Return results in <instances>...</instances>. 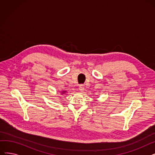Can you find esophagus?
Returning a JSON list of instances; mask_svg holds the SVG:
<instances>
[{
    "label": "esophagus",
    "mask_w": 155,
    "mask_h": 155,
    "mask_svg": "<svg viewBox=\"0 0 155 155\" xmlns=\"http://www.w3.org/2000/svg\"><path fill=\"white\" fill-rule=\"evenodd\" d=\"M84 90V85H79V91L80 92H82Z\"/></svg>",
    "instance_id": "1"
}]
</instances>
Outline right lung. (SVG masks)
<instances>
[{"label": "right lung", "instance_id": "1", "mask_svg": "<svg viewBox=\"0 0 155 155\" xmlns=\"http://www.w3.org/2000/svg\"><path fill=\"white\" fill-rule=\"evenodd\" d=\"M66 92H67V91H63V92H61V94H63L66 93Z\"/></svg>", "mask_w": 155, "mask_h": 155}]
</instances>
